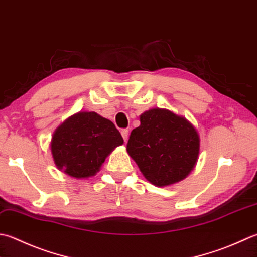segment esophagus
<instances>
[{
    "label": "esophagus",
    "instance_id": "1",
    "mask_svg": "<svg viewBox=\"0 0 257 257\" xmlns=\"http://www.w3.org/2000/svg\"><path fill=\"white\" fill-rule=\"evenodd\" d=\"M121 135H122V138H123L124 142L127 143V140H128V136H129L128 129H122V130H121Z\"/></svg>",
    "mask_w": 257,
    "mask_h": 257
}]
</instances>
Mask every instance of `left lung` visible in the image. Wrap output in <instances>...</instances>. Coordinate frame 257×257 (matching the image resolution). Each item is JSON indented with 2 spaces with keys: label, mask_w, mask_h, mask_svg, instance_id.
Returning <instances> with one entry per match:
<instances>
[{
  "label": "left lung",
  "mask_w": 257,
  "mask_h": 257,
  "mask_svg": "<svg viewBox=\"0 0 257 257\" xmlns=\"http://www.w3.org/2000/svg\"><path fill=\"white\" fill-rule=\"evenodd\" d=\"M129 136L127 153L149 183L165 187L185 179L197 164L200 138L192 122L168 109L140 114Z\"/></svg>",
  "instance_id": "1"
}]
</instances>
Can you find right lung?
Here are the masks:
<instances>
[{
	"label": "right lung",
	"mask_w": 257,
	"mask_h": 257,
	"mask_svg": "<svg viewBox=\"0 0 257 257\" xmlns=\"http://www.w3.org/2000/svg\"><path fill=\"white\" fill-rule=\"evenodd\" d=\"M123 139L112 121L94 111H80L54 130L50 148L59 170L77 179L97 174Z\"/></svg>",
	"instance_id": "1"
}]
</instances>
